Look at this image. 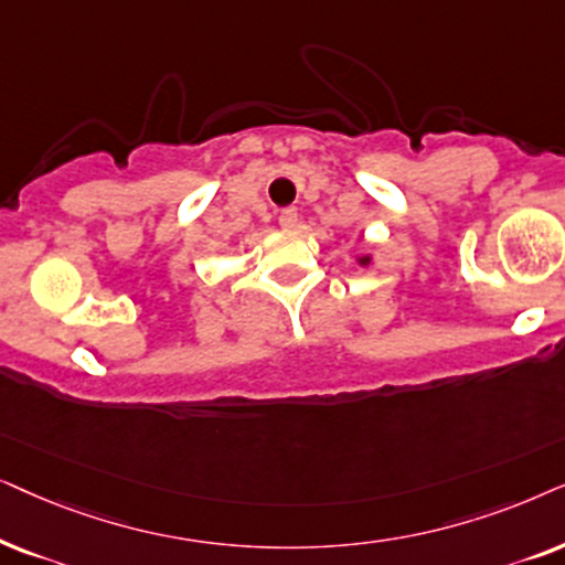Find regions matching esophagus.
I'll return each mask as SVG.
<instances>
[{
  "label": "esophagus",
  "instance_id": "obj_1",
  "mask_svg": "<svg viewBox=\"0 0 565 565\" xmlns=\"http://www.w3.org/2000/svg\"><path fill=\"white\" fill-rule=\"evenodd\" d=\"M297 222H299L297 209H284V212L278 214V224H281V230H295Z\"/></svg>",
  "mask_w": 565,
  "mask_h": 565
}]
</instances>
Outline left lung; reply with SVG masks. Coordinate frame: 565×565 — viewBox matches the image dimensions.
Here are the masks:
<instances>
[{"label":"left lung","mask_w":565,"mask_h":565,"mask_svg":"<svg viewBox=\"0 0 565 565\" xmlns=\"http://www.w3.org/2000/svg\"><path fill=\"white\" fill-rule=\"evenodd\" d=\"M374 263V258L370 253H364V255H356V266H361V268H366V266H372Z\"/></svg>","instance_id":"left-lung-1"}]
</instances>
